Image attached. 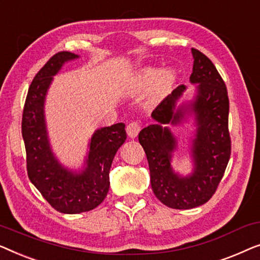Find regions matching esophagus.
Masks as SVG:
<instances>
[{
	"mask_svg": "<svg viewBox=\"0 0 260 260\" xmlns=\"http://www.w3.org/2000/svg\"><path fill=\"white\" fill-rule=\"evenodd\" d=\"M140 129H141L140 123L137 122V121H133V122L128 123V125H127V128H126L127 134H128V137L132 138V139L137 137V135L139 134V132H140Z\"/></svg>",
	"mask_w": 260,
	"mask_h": 260,
	"instance_id": "esophagus-1",
	"label": "esophagus"
}]
</instances>
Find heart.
<instances>
[{
  "mask_svg": "<svg viewBox=\"0 0 260 260\" xmlns=\"http://www.w3.org/2000/svg\"><path fill=\"white\" fill-rule=\"evenodd\" d=\"M177 75L173 71H164L156 67H146L138 74L137 83L140 88H152L155 86L156 94L164 95L172 88Z\"/></svg>",
  "mask_w": 260,
  "mask_h": 260,
  "instance_id": "heart-1",
  "label": "heart"
}]
</instances>
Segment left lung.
I'll return each mask as SVG.
<instances>
[{
	"instance_id": "1",
	"label": "left lung",
	"mask_w": 260,
	"mask_h": 260,
	"mask_svg": "<svg viewBox=\"0 0 260 260\" xmlns=\"http://www.w3.org/2000/svg\"><path fill=\"white\" fill-rule=\"evenodd\" d=\"M193 69L189 82L196 85L192 100L178 102L186 92L181 85L152 113L156 123L139 133L148 160L151 185L156 198L164 205L188 210L207 203L214 194L231 155L229 133V96L221 76L212 61L192 48ZM192 117L195 121L189 138V152L193 167L187 176L171 166L177 139L168 125H181Z\"/></svg>"
}]
</instances>
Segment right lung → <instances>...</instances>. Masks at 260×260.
Returning a JSON list of instances; mask_svg holds the SVG:
<instances>
[{"mask_svg":"<svg viewBox=\"0 0 260 260\" xmlns=\"http://www.w3.org/2000/svg\"><path fill=\"white\" fill-rule=\"evenodd\" d=\"M79 57L61 52L49 58L29 87L22 116L28 177L43 198L66 214L94 210L104 202L113 159L127 138L122 122L98 128L88 142L83 165L78 170L62 165L53 152L46 122V98L54 76L64 63Z\"/></svg>","mask_w":260,"mask_h":260,"instance_id":"add662e5","label":"right lung"}]
</instances>
